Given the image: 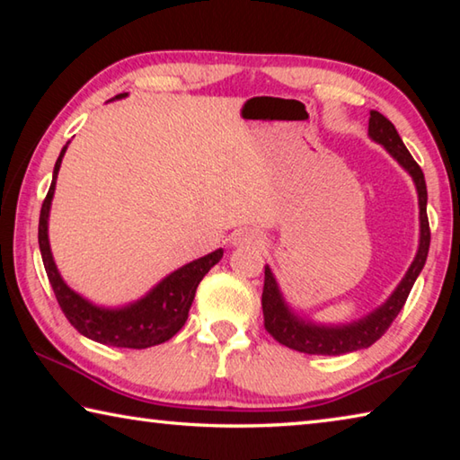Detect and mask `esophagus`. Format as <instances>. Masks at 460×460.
<instances>
[{"mask_svg":"<svg viewBox=\"0 0 460 460\" xmlns=\"http://www.w3.org/2000/svg\"><path fill=\"white\" fill-rule=\"evenodd\" d=\"M233 243L235 245H260V235L253 229H239L233 235Z\"/></svg>","mask_w":460,"mask_h":460,"instance_id":"34e87169","label":"esophagus"}]
</instances>
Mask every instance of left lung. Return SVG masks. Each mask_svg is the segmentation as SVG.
<instances>
[{
	"label": "left lung",
	"instance_id": "left-lung-1",
	"mask_svg": "<svg viewBox=\"0 0 460 460\" xmlns=\"http://www.w3.org/2000/svg\"><path fill=\"white\" fill-rule=\"evenodd\" d=\"M369 136L381 146H385L387 152L408 170L411 178H414L420 200L418 255L416 260L411 261L408 274L402 279L398 290L392 294V298H389L384 306L377 308L376 313H371L367 318L347 326H316L290 314V310L284 305L282 296H279L274 276H271L270 268H266V278H263L261 292L263 326H266V331L279 342V345L294 349V351L306 355H345L371 347L373 342L384 337L385 331L395 321V316L400 314V310L406 305L411 286H414L418 274L422 271L426 263L428 247H430V223H428L426 215L428 192L422 168L418 166V162L411 158L408 147L403 146L400 134L394 128V123L379 111H371Z\"/></svg>",
	"mask_w": 460,
	"mask_h": 460
}]
</instances>
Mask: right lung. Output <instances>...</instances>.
I'll list each match as a JSON object with an SVG mask.
<instances>
[{"mask_svg":"<svg viewBox=\"0 0 460 460\" xmlns=\"http://www.w3.org/2000/svg\"><path fill=\"white\" fill-rule=\"evenodd\" d=\"M126 97V93L115 95V99ZM66 146L62 147L57 164H54L52 184L49 194L42 202L40 208V223H38V243H40V253L44 261L46 276L57 296V302L66 321L71 323L76 331L91 341L103 342L111 347H126V349H147L160 342H166L182 329L189 310L194 300V292L200 284V279L211 270L215 263L223 258V249L205 255V258L186 263L184 268L176 270L166 279L154 288V290L136 305L121 310H105L89 305L79 294H75L58 274L57 266L52 261L50 245H49V211L50 200L54 194V184H57V174L65 155Z\"/></svg>","mask_w":460,"mask_h":460,"instance_id":"add662e5","label":"right lung"}]
</instances>
